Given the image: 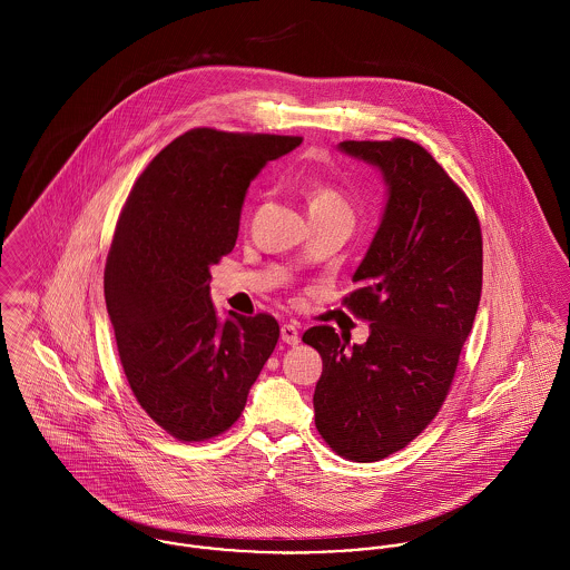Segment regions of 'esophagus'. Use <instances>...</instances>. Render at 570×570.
Here are the masks:
<instances>
[{
  "label": "esophagus",
  "mask_w": 570,
  "mask_h": 570,
  "mask_svg": "<svg viewBox=\"0 0 570 570\" xmlns=\"http://www.w3.org/2000/svg\"><path fill=\"white\" fill-rule=\"evenodd\" d=\"M281 340L285 342V344H298L301 342V331H298V325L296 323H285V325L281 326Z\"/></svg>",
  "instance_id": "obj_1"
}]
</instances>
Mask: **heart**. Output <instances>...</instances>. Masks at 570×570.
I'll return each instance as SVG.
<instances>
[{"mask_svg":"<svg viewBox=\"0 0 570 570\" xmlns=\"http://www.w3.org/2000/svg\"><path fill=\"white\" fill-rule=\"evenodd\" d=\"M301 188L309 202V213L312 210H331V208H346L344 199L340 197V193L328 186L318 177H303L301 179Z\"/></svg>","mask_w":570,"mask_h":570,"instance_id":"heart-1","label":"heart"}]
</instances>
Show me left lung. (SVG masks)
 <instances>
[{
    "label": "left lung",
    "instance_id": "obj_1",
    "mask_svg": "<svg viewBox=\"0 0 570 570\" xmlns=\"http://www.w3.org/2000/svg\"><path fill=\"white\" fill-rule=\"evenodd\" d=\"M386 184L380 228L353 274L344 305L371 323L364 344L333 326L303 342L323 357L316 428L328 448L357 463L386 459L443 406L483 287V239L465 193L421 145L340 142Z\"/></svg>",
    "mask_w": 570,
    "mask_h": 570
}]
</instances>
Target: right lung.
Returning <instances> with one entry per match:
<instances>
[{
	"mask_svg": "<svg viewBox=\"0 0 570 570\" xmlns=\"http://www.w3.org/2000/svg\"><path fill=\"white\" fill-rule=\"evenodd\" d=\"M303 138L193 129L134 184L105 267V303L127 382L179 441L226 432L278 342V323L210 301V267L233 252L249 181Z\"/></svg>",
	"mask_w": 570,
	"mask_h": 570,
	"instance_id": "add662e5",
	"label": "right lung"
}]
</instances>
